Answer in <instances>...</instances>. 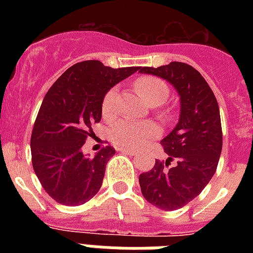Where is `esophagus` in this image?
Returning <instances> with one entry per match:
<instances>
[{
  "instance_id": "34e87169",
  "label": "esophagus",
  "mask_w": 253,
  "mask_h": 253,
  "mask_svg": "<svg viewBox=\"0 0 253 253\" xmlns=\"http://www.w3.org/2000/svg\"><path fill=\"white\" fill-rule=\"evenodd\" d=\"M122 152L126 155H131V156H136V155H138L136 151H132V150H122Z\"/></svg>"
}]
</instances>
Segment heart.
I'll list each match as a JSON object with an SVG mask.
<instances>
[{"mask_svg":"<svg viewBox=\"0 0 253 253\" xmlns=\"http://www.w3.org/2000/svg\"><path fill=\"white\" fill-rule=\"evenodd\" d=\"M135 87L151 106H159L169 97V89L163 80L154 76H142L135 80ZM101 110L105 118H113L117 113V87H111L103 95ZM163 115H167L164 111ZM158 135V128L150 122L122 119L111 126L109 138L121 148H139Z\"/></svg>","mask_w":253,"mask_h":253,"instance_id":"heart-1","label":"heart"}]
</instances>
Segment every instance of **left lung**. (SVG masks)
I'll return each instance as SVG.
<instances>
[{"instance_id":"left-lung-1","label":"left lung","mask_w":253,"mask_h":253,"mask_svg":"<svg viewBox=\"0 0 253 253\" xmlns=\"http://www.w3.org/2000/svg\"><path fill=\"white\" fill-rule=\"evenodd\" d=\"M172 84L180 95V119L162 146L169 158L139 176L143 197L163 210H177L194 200L211 180L222 152L219 106L202 75L192 65L172 61L159 68L140 67ZM170 161L176 164L167 169Z\"/></svg>"}]
</instances>
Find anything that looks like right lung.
Here are the masks:
<instances>
[{"mask_svg": "<svg viewBox=\"0 0 253 253\" xmlns=\"http://www.w3.org/2000/svg\"><path fill=\"white\" fill-rule=\"evenodd\" d=\"M138 69L81 61L67 69L44 95L31 134V160L42 186L56 202L77 206L98 193L115 150L106 146L89 158L81 148L94 135L91 126L101 121L103 95Z\"/></svg>", "mask_w": 253, "mask_h": 253, "instance_id": "obj_1", "label": "right lung"}]
</instances>
